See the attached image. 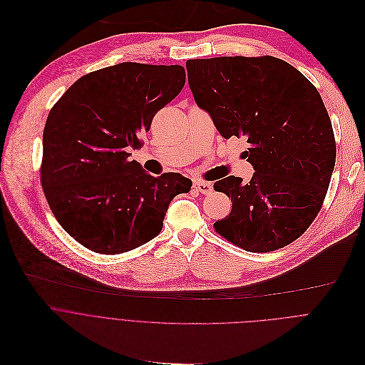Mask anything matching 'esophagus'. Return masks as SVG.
Listing matches in <instances>:
<instances>
[{
    "label": "esophagus",
    "mask_w": 365,
    "mask_h": 365,
    "mask_svg": "<svg viewBox=\"0 0 365 365\" xmlns=\"http://www.w3.org/2000/svg\"><path fill=\"white\" fill-rule=\"evenodd\" d=\"M194 188L200 191L201 194H211L212 192V184L205 182V181H195Z\"/></svg>",
    "instance_id": "obj_1"
}]
</instances>
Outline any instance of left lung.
<instances>
[{
	"label": "left lung",
	"instance_id": "1",
	"mask_svg": "<svg viewBox=\"0 0 365 365\" xmlns=\"http://www.w3.org/2000/svg\"><path fill=\"white\" fill-rule=\"evenodd\" d=\"M188 85L226 139L245 136L249 182L226 177L215 191L232 198L214 229L247 252H272L297 240L319 212L335 167L332 125L317 88L272 57L187 60Z\"/></svg>",
	"mask_w": 365,
	"mask_h": 365
}]
</instances>
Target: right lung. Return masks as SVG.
Here are the masks:
<instances>
[{"mask_svg": "<svg viewBox=\"0 0 365 365\" xmlns=\"http://www.w3.org/2000/svg\"><path fill=\"white\" fill-rule=\"evenodd\" d=\"M184 83L182 66L126 61L81 78L51 108L43 190L58 225L86 249L119 255L145 245L160 235L171 200L191 190L178 173L153 177L129 160Z\"/></svg>", "mask_w": 365, "mask_h": 365, "instance_id": "obj_1", "label": "right lung"}]
</instances>
